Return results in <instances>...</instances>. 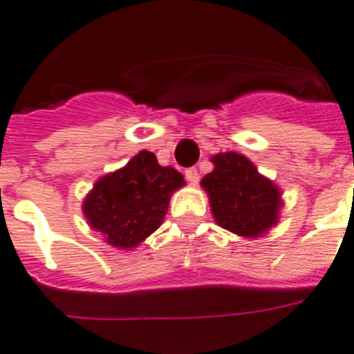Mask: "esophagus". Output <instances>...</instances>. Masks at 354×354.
<instances>
[{
    "label": "esophagus",
    "instance_id": "1",
    "mask_svg": "<svg viewBox=\"0 0 354 354\" xmlns=\"http://www.w3.org/2000/svg\"><path fill=\"white\" fill-rule=\"evenodd\" d=\"M185 175H186V180H188L190 185H197V183H199V171H197L195 168H188L185 171Z\"/></svg>",
    "mask_w": 354,
    "mask_h": 354
}]
</instances>
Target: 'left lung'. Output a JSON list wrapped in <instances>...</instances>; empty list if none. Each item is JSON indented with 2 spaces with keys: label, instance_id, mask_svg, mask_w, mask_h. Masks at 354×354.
<instances>
[{
  "label": "left lung",
  "instance_id": "1",
  "mask_svg": "<svg viewBox=\"0 0 354 354\" xmlns=\"http://www.w3.org/2000/svg\"><path fill=\"white\" fill-rule=\"evenodd\" d=\"M210 160L214 171L203 177L201 186L208 194L217 225L243 237L267 234L278 223L283 205L278 186L241 153L226 151Z\"/></svg>",
  "mask_w": 354,
  "mask_h": 354
}]
</instances>
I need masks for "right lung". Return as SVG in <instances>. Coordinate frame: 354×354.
<instances>
[{
	"label": "right lung",
	"instance_id": "1",
	"mask_svg": "<svg viewBox=\"0 0 354 354\" xmlns=\"http://www.w3.org/2000/svg\"><path fill=\"white\" fill-rule=\"evenodd\" d=\"M185 186V177L171 166H160L142 149L124 168L104 175L84 199V216L107 245L135 248L164 221L169 197Z\"/></svg>",
	"mask_w": 354,
	"mask_h": 354
}]
</instances>
